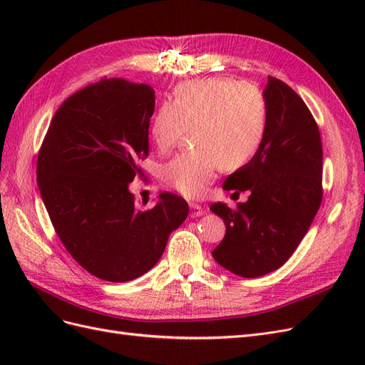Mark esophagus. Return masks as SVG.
<instances>
[{"mask_svg": "<svg viewBox=\"0 0 365 365\" xmlns=\"http://www.w3.org/2000/svg\"><path fill=\"white\" fill-rule=\"evenodd\" d=\"M204 215V210H202V207L200 205V204H190V216L192 217H200V216H202Z\"/></svg>", "mask_w": 365, "mask_h": 365, "instance_id": "obj_1", "label": "esophagus"}]
</instances>
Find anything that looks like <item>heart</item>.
<instances>
[{
    "label": "heart",
    "mask_w": 365,
    "mask_h": 365,
    "mask_svg": "<svg viewBox=\"0 0 365 365\" xmlns=\"http://www.w3.org/2000/svg\"><path fill=\"white\" fill-rule=\"evenodd\" d=\"M267 126V101L252 85L225 76L180 83L172 102L152 115L150 137L165 152L193 128L196 148L163 165V182L184 196H201L220 168L240 169L256 155Z\"/></svg>",
    "instance_id": "1"
}]
</instances>
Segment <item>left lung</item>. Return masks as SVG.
<instances>
[{
	"instance_id": "8db88e82",
	"label": "left lung",
	"mask_w": 365,
	"mask_h": 365,
	"mask_svg": "<svg viewBox=\"0 0 365 365\" xmlns=\"http://www.w3.org/2000/svg\"><path fill=\"white\" fill-rule=\"evenodd\" d=\"M263 97L268 126L263 143L222 189L250 192L236 210L217 202L210 210L227 227L215 260L240 277L279 269L311 227L323 197V146L315 120L291 86L268 77Z\"/></svg>"
}]
</instances>
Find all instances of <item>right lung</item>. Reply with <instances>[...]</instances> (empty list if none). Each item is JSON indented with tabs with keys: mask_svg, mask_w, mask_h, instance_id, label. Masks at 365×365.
<instances>
[{
	"mask_svg": "<svg viewBox=\"0 0 365 365\" xmlns=\"http://www.w3.org/2000/svg\"><path fill=\"white\" fill-rule=\"evenodd\" d=\"M155 91L102 79L65 101L39 150L36 178L51 224L71 257L96 277L123 283L155 267L189 215L181 196L135 207L129 182L143 175Z\"/></svg>",
	"mask_w": 365,
	"mask_h": 365,
	"instance_id": "add662e5",
	"label": "right lung"
}]
</instances>
